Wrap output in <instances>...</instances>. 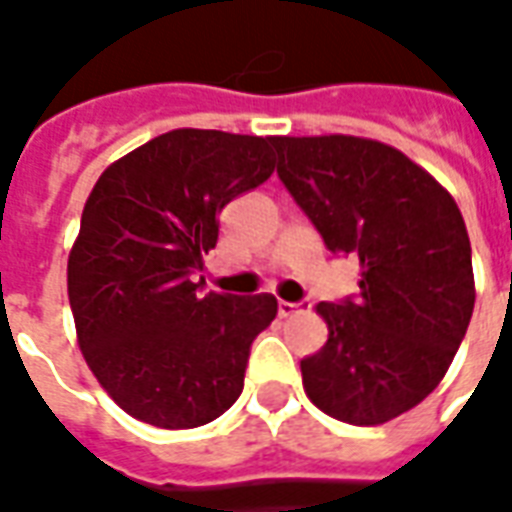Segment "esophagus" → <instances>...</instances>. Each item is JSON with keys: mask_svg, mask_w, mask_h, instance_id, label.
Masks as SVG:
<instances>
[{"mask_svg": "<svg viewBox=\"0 0 512 512\" xmlns=\"http://www.w3.org/2000/svg\"><path fill=\"white\" fill-rule=\"evenodd\" d=\"M301 304H293V301H279V315H282V318H285V315H293V312L299 310Z\"/></svg>", "mask_w": 512, "mask_h": 512, "instance_id": "1", "label": "esophagus"}]
</instances>
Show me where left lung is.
I'll return each instance as SVG.
<instances>
[{
  "instance_id": "8db88e82",
  "label": "left lung",
  "mask_w": 512,
  "mask_h": 512,
  "mask_svg": "<svg viewBox=\"0 0 512 512\" xmlns=\"http://www.w3.org/2000/svg\"><path fill=\"white\" fill-rule=\"evenodd\" d=\"M277 175L332 255L362 266L359 293L321 301L329 340L301 359L323 414L381 425L439 386L474 310L458 205L400 150L359 136H274Z\"/></svg>"
}]
</instances>
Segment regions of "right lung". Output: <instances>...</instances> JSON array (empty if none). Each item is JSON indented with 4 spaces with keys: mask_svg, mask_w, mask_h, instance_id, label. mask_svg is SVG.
Segmentation results:
<instances>
[{
    "mask_svg": "<svg viewBox=\"0 0 512 512\" xmlns=\"http://www.w3.org/2000/svg\"><path fill=\"white\" fill-rule=\"evenodd\" d=\"M274 136L178 128L115 161L95 183L68 257V299L87 365L147 425L200 428L244 389L255 337L277 299L200 296L194 274L219 213L274 172Z\"/></svg>",
    "mask_w": 512,
    "mask_h": 512,
    "instance_id": "obj_1",
    "label": "right lung"
}]
</instances>
